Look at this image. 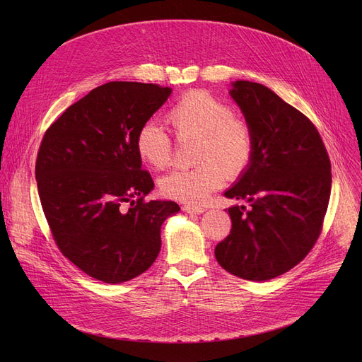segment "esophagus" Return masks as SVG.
Returning a JSON list of instances; mask_svg holds the SVG:
<instances>
[{"label":"esophagus","mask_w":362,"mask_h":362,"mask_svg":"<svg viewBox=\"0 0 362 362\" xmlns=\"http://www.w3.org/2000/svg\"><path fill=\"white\" fill-rule=\"evenodd\" d=\"M183 210H185L186 213H191V214H202V213L205 211V208L198 206V205H191V204H187V205H185V206H183Z\"/></svg>","instance_id":"34e87169"}]
</instances>
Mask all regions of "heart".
Instances as JSON below:
<instances>
[{
  "instance_id": "1",
  "label": "heart",
  "mask_w": 362,
  "mask_h": 362,
  "mask_svg": "<svg viewBox=\"0 0 362 362\" xmlns=\"http://www.w3.org/2000/svg\"><path fill=\"white\" fill-rule=\"evenodd\" d=\"M177 141H198L194 168L175 170L160 180L164 197L201 205L226 180L239 179L254 163L255 132L251 123L236 116L235 108L206 90H189L167 112ZM135 149L149 167L165 168L173 158V142L154 122L136 132Z\"/></svg>"
}]
</instances>
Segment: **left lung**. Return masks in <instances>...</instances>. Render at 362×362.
I'll use <instances>...</instances> for the list:
<instances>
[{
    "instance_id": "obj_1",
    "label": "left lung",
    "mask_w": 362,
    "mask_h": 362,
    "mask_svg": "<svg viewBox=\"0 0 362 362\" xmlns=\"http://www.w3.org/2000/svg\"><path fill=\"white\" fill-rule=\"evenodd\" d=\"M233 100L255 132L250 170L224 195L250 208H229L230 233L217 243L221 267L251 281L293 269L315 245L327 211L332 164L313 122L261 83L236 81Z\"/></svg>"
}]
</instances>
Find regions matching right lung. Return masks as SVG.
Masks as SVG:
<instances>
[{
    "label": "right lung",
    "instance_id": "right-lung-1",
    "mask_svg": "<svg viewBox=\"0 0 362 362\" xmlns=\"http://www.w3.org/2000/svg\"><path fill=\"white\" fill-rule=\"evenodd\" d=\"M156 83L108 82L70 105L45 132L35 176L62 254L104 283L146 272L161 224L180 208L145 201L154 187L135 149L136 132L170 97Z\"/></svg>",
    "mask_w": 362,
    "mask_h": 362
}]
</instances>
